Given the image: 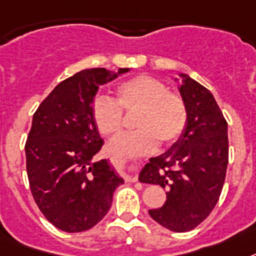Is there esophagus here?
Returning <instances> with one entry per match:
<instances>
[{
  "label": "esophagus",
  "mask_w": 256,
  "mask_h": 256,
  "mask_svg": "<svg viewBox=\"0 0 256 256\" xmlns=\"http://www.w3.org/2000/svg\"><path fill=\"white\" fill-rule=\"evenodd\" d=\"M126 182H136L137 180V168H134V166H130V168H126Z\"/></svg>",
  "instance_id": "esophagus-1"
}]
</instances>
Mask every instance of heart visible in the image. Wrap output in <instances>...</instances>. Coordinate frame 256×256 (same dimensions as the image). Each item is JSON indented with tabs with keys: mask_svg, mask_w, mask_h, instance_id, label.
I'll use <instances>...</instances> for the list:
<instances>
[{
	"mask_svg": "<svg viewBox=\"0 0 256 256\" xmlns=\"http://www.w3.org/2000/svg\"><path fill=\"white\" fill-rule=\"evenodd\" d=\"M118 104L107 95H99L92 103V119L103 136H115L123 126L124 110H138L134 126L110 144V152L118 157L140 156L156 149L158 142L170 145L183 133L187 124L184 100L168 92L161 81L150 76H136L116 86Z\"/></svg>",
	"mask_w": 256,
	"mask_h": 256,
	"instance_id": "b5f03b06",
	"label": "heart"
}]
</instances>
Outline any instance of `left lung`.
I'll return each mask as SVG.
<instances>
[{"instance_id": "left-lung-1", "label": "left lung", "mask_w": 256, "mask_h": 256, "mask_svg": "<svg viewBox=\"0 0 256 256\" xmlns=\"http://www.w3.org/2000/svg\"><path fill=\"white\" fill-rule=\"evenodd\" d=\"M174 81L187 108V124L168 150L149 160L138 180L168 190L166 202L149 214L166 229L183 233L200 225L218 202L229 141L226 120L212 92L184 73Z\"/></svg>"}]
</instances>
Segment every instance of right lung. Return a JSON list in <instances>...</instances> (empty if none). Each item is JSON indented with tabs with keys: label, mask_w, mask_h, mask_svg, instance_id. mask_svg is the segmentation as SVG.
Masks as SVG:
<instances>
[{
	"label": "right lung",
	"mask_w": 256,
	"mask_h": 256,
	"mask_svg": "<svg viewBox=\"0 0 256 256\" xmlns=\"http://www.w3.org/2000/svg\"><path fill=\"white\" fill-rule=\"evenodd\" d=\"M130 70L78 72L60 82L34 114L27 175L34 200L57 229L78 233L95 226L124 183L108 160H96L103 140L92 108L98 88Z\"/></svg>",
	"instance_id": "obj_1"
}]
</instances>
